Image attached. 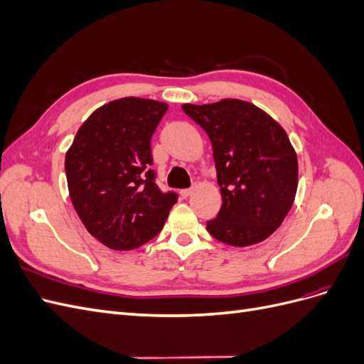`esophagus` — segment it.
<instances>
[{"instance_id": "1", "label": "esophagus", "mask_w": 364, "mask_h": 364, "mask_svg": "<svg viewBox=\"0 0 364 364\" xmlns=\"http://www.w3.org/2000/svg\"><path fill=\"white\" fill-rule=\"evenodd\" d=\"M194 193V186H191V188H186V190H182L181 191V196L183 197V199H186V197H190L191 194Z\"/></svg>"}]
</instances>
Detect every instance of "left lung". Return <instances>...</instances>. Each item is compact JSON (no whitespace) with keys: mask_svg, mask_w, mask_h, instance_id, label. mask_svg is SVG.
Returning <instances> with one entry per match:
<instances>
[{"mask_svg":"<svg viewBox=\"0 0 364 364\" xmlns=\"http://www.w3.org/2000/svg\"><path fill=\"white\" fill-rule=\"evenodd\" d=\"M182 109L213 144L223 203L208 232L235 247L264 241L282 225L297 190V156L289 135L262 109L237 98Z\"/></svg>","mask_w":364,"mask_h":364,"instance_id":"8db88e82","label":"left lung"}]
</instances>
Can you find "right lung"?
Returning a JSON list of instances; mask_svg holds the SVG:
<instances>
[{"mask_svg":"<svg viewBox=\"0 0 364 364\" xmlns=\"http://www.w3.org/2000/svg\"><path fill=\"white\" fill-rule=\"evenodd\" d=\"M168 105L124 97L87 117L65 155L73 206L92 237L132 250L156 237L178 194L155 183L150 139Z\"/></svg>","mask_w":364,"mask_h":364,"instance_id":"1","label":"right lung"}]
</instances>
